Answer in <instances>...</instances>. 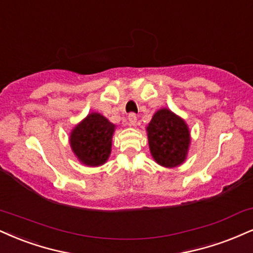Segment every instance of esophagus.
Masks as SVG:
<instances>
[{
    "mask_svg": "<svg viewBox=\"0 0 253 253\" xmlns=\"http://www.w3.org/2000/svg\"><path fill=\"white\" fill-rule=\"evenodd\" d=\"M136 120H138V118H136V115L134 113H130L128 115V123H129L130 126H135Z\"/></svg>",
    "mask_w": 253,
    "mask_h": 253,
    "instance_id": "1",
    "label": "esophagus"
}]
</instances>
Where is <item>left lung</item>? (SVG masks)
<instances>
[{"label": "left lung", "instance_id": "left-lung-1", "mask_svg": "<svg viewBox=\"0 0 253 253\" xmlns=\"http://www.w3.org/2000/svg\"><path fill=\"white\" fill-rule=\"evenodd\" d=\"M153 159L164 167H176L186 160L191 136L188 126L169 108L156 112L146 127Z\"/></svg>", "mask_w": 253, "mask_h": 253}]
</instances>
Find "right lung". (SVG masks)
Listing matches in <instances>:
<instances>
[{"label":"right lung","instance_id":"add662e5","mask_svg":"<svg viewBox=\"0 0 253 253\" xmlns=\"http://www.w3.org/2000/svg\"><path fill=\"white\" fill-rule=\"evenodd\" d=\"M115 125L99 113L88 114L72 129L69 144L72 151L84 165H103L111 154Z\"/></svg>","mask_w":253,"mask_h":253}]
</instances>
